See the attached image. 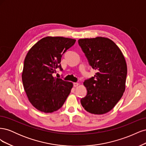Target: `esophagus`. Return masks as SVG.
Instances as JSON below:
<instances>
[{"label":"esophagus","mask_w":146,"mask_h":146,"mask_svg":"<svg viewBox=\"0 0 146 146\" xmlns=\"http://www.w3.org/2000/svg\"><path fill=\"white\" fill-rule=\"evenodd\" d=\"M73 84H74V87H77V86H78V85H79V83H77V82L74 83Z\"/></svg>","instance_id":"1"}]
</instances>
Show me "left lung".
Instances as JSON below:
<instances>
[{"mask_svg": "<svg viewBox=\"0 0 146 146\" xmlns=\"http://www.w3.org/2000/svg\"><path fill=\"white\" fill-rule=\"evenodd\" d=\"M78 42L90 65L97 70L94 77L83 83L87 94L81 99V104L90 113H107L125 90L127 68L124 56L116 44L107 38L80 39Z\"/></svg>", "mask_w": 146, "mask_h": 146, "instance_id": "1", "label": "left lung"}]
</instances>
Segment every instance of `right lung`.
I'll list each match as a JSON object with an SVG mask.
<instances>
[{
    "mask_svg": "<svg viewBox=\"0 0 146 146\" xmlns=\"http://www.w3.org/2000/svg\"><path fill=\"white\" fill-rule=\"evenodd\" d=\"M76 39L47 36L38 41L26 55L22 80L27 98L34 107L42 112L60 109L70 94L72 82L54 77L56 69L62 70L61 56Z\"/></svg>",
    "mask_w": 146,
    "mask_h": 146,
    "instance_id": "add662e5",
    "label": "right lung"
}]
</instances>
